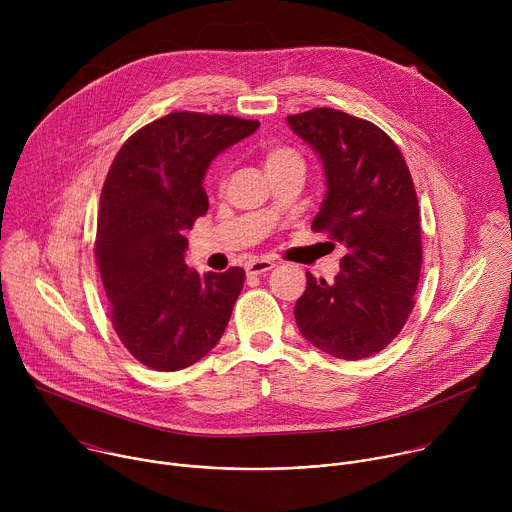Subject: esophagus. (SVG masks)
<instances>
[{
	"label": "esophagus",
	"instance_id": "esophagus-1",
	"mask_svg": "<svg viewBox=\"0 0 512 512\" xmlns=\"http://www.w3.org/2000/svg\"><path fill=\"white\" fill-rule=\"evenodd\" d=\"M273 267H275V263L269 261V259H253V261L247 263L245 269H247L249 275H261L265 271H271Z\"/></svg>",
	"mask_w": 512,
	"mask_h": 512
}]
</instances>
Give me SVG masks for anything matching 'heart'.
<instances>
[{
    "label": "heart",
    "instance_id": "obj_1",
    "mask_svg": "<svg viewBox=\"0 0 512 512\" xmlns=\"http://www.w3.org/2000/svg\"><path fill=\"white\" fill-rule=\"evenodd\" d=\"M298 156L287 150V148H277V145H271V148H267L263 152V162H265V170H271V168H277L289 160H296Z\"/></svg>",
    "mask_w": 512,
    "mask_h": 512
}]
</instances>
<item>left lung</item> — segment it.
Here are the masks:
<instances>
[{
	"label": "left lung",
	"instance_id": "1",
	"mask_svg": "<svg viewBox=\"0 0 512 512\" xmlns=\"http://www.w3.org/2000/svg\"><path fill=\"white\" fill-rule=\"evenodd\" d=\"M285 121L322 164L326 194L312 229L346 249L334 281L306 273L296 324L326 354L373 356L405 326L421 273L409 168L393 139L364 119L320 107Z\"/></svg>",
	"mask_w": 512,
	"mask_h": 512
}]
</instances>
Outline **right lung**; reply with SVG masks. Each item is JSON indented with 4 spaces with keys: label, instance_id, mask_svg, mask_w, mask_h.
I'll list each match as a JSON object with an SVG mask.
<instances>
[{
    "label": "right lung",
    "instance_id": "obj_1",
    "mask_svg": "<svg viewBox=\"0 0 512 512\" xmlns=\"http://www.w3.org/2000/svg\"><path fill=\"white\" fill-rule=\"evenodd\" d=\"M257 129L259 121L178 111L133 133L111 164L95 255L113 328L145 367H190L229 324L245 271L200 275L186 265V233L208 210L210 162Z\"/></svg>",
    "mask_w": 512,
    "mask_h": 512
}]
</instances>
